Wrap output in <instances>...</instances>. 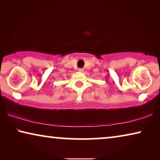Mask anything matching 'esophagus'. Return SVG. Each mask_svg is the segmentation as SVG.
I'll list each match as a JSON object with an SVG mask.
<instances>
[{"label": "esophagus", "mask_w": 160, "mask_h": 160, "mask_svg": "<svg viewBox=\"0 0 160 160\" xmlns=\"http://www.w3.org/2000/svg\"><path fill=\"white\" fill-rule=\"evenodd\" d=\"M78 71H79V72H83V71H84V69H83V68H79V69L78 70Z\"/></svg>", "instance_id": "obj_1"}]
</instances>
